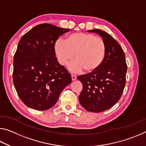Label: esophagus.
Returning a JSON list of instances; mask_svg holds the SVG:
<instances>
[{"instance_id":"esophagus-1","label":"esophagus","mask_w":146,"mask_h":146,"mask_svg":"<svg viewBox=\"0 0 146 146\" xmlns=\"http://www.w3.org/2000/svg\"><path fill=\"white\" fill-rule=\"evenodd\" d=\"M71 79H72V80H75L76 79V76L75 75H71Z\"/></svg>"}]
</instances>
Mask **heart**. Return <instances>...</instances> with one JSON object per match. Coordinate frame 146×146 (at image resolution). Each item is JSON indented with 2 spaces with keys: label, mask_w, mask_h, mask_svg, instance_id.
<instances>
[{
  "label": "heart",
  "mask_w": 146,
  "mask_h": 146,
  "mask_svg": "<svg viewBox=\"0 0 146 146\" xmlns=\"http://www.w3.org/2000/svg\"><path fill=\"white\" fill-rule=\"evenodd\" d=\"M55 52L58 63L65 66L73 60L68 69L74 73H93L104 60L106 45L104 40L91 33L76 32L70 34L66 40L58 39L55 44Z\"/></svg>",
  "instance_id": "obj_1"
}]
</instances>
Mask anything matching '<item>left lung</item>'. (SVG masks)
<instances>
[{
  "instance_id": "8db88e82",
  "label": "left lung",
  "mask_w": 146,
  "mask_h": 146,
  "mask_svg": "<svg viewBox=\"0 0 146 146\" xmlns=\"http://www.w3.org/2000/svg\"><path fill=\"white\" fill-rule=\"evenodd\" d=\"M88 31L102 36L106 53L98 70L77 77L82 84L78 99L86 110L99 113L113 107L120 98L126 81L127 64L122 47L110 34L99 29Z\"/></svg>"
}]
</instances>
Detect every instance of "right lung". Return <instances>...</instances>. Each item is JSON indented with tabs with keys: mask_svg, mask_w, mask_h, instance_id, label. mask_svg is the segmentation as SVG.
<instances>
[{
	"mask_svg": "<svg viewBox=\"0 0 146 146\" xmlns=\"http://www.w3.org/2000/svg\"><path fill=\"white\" fill-rule=\"evenodd\" d=\"M70 30L41 24L20 40L14 55L13 80L19 97L28 107L38 111L51 108L71 82L70 73L58 63L55 52L56 40Z\"/></svg>",
	"mask_w": 146,
	"mask_h": 146,
	"instance_id": "right-lung-1",
	"label": "right lung"
}]
</instances>
